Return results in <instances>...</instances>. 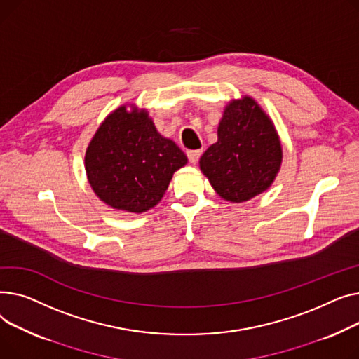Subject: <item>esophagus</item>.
Masks as SVG:
<instances>
[{
    "label": "esophagus",
    "mask_w": 359,
    "mask_h": 359,
    "mask_svg": "<svg viewBox=\"0 0 359 359\" xmlns=\"http://www.w3.org/2000/svg\"><path fill=\"white\" fill-rule=\"evenodd\" d=\"M187 156H188V161L191 163H197L200 156H201V151H188L187 152Z\"/></svg>",
    "instance_id": "34e87169"
}]
</instances>
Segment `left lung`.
I'll return each mask as SVG.
<instances>
[{
    "instance_id": "obj_1",
    "label": "left lung",
    "mask_w": 359,
    "mask_h": 359,
    "mask_svg": "<svg viewBox=\"0 0 359 359\" xmlns=\"http://www.w3.org/2000/svg\"><path fill=\"white\" fill-rule=\"evenodd\" d=\"M283 147L272 120L250 97L231 100L219 123L217 142L203 154L200 170L224 200L242 203L276 180Z\"/></svg>"
}]
</instances>
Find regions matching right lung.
Wrapping results in <instances>:
<instances>
[{
  "instance_id": "right-lung-1",
  "label": "right lung",
  "mask_w": 359,
  "mask_h": 359,
  "mask_svg": "<svg viewBox=\"0 0 359 359\" xmlns=\"http://www.w3.org/2000/svg\"><path fill=\"white\" fill-rule=\"evenodd\" d=\"M187 162L180 147L159 135L146 110L129 111L128 105L105 117L86 152L94 193L107 205L130 213L155 207Z\"/></svg>"
}]
</instances>
